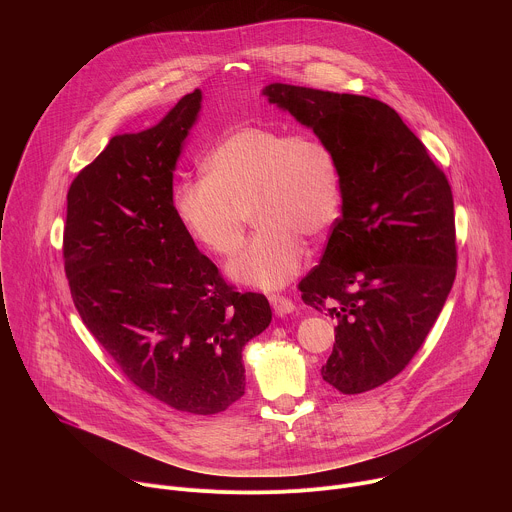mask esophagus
Wrapping results in <instances>:
<instances>
[{
    "label": "esophagus",
    "instance_id": "34e87169",
    "mask_svg": "<svg viewBox=\"0 0 512 512\" xmlns=\"http://www.w3.org/2000/svg\"><path fill=\"white\" fill-rule=\"evenodd\" d=\"M269 303H271L273 311H275L279 317H285V315H289V313L295 311V303H293L291 299L283 297V295H271V297H269Z\"/></svg>",
    "mask_w": 512,
    "mask_h": 512
}]
</instances>
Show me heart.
I'll use <instances>...</instances> for the list:
<instances>
[{
    "mask_svg": "<svg viewBox=\"0 0 512 512\" xmlns=\"http://www.w3.org/2000/svg\"><path fill=\"white\" fill-rule=\"evenodd\" d=\"M205 171L175 185L173 209L197 243L223 257L243 245L253 211L261 231L227 269L239 283L287 285L303 267V237L319 239L339 219L341 165L319 135L241 125L211 149Z\"/></svg>",
    "mask_w": 512,
    "mask_h": 512,
    "instance_id": "obj_1",
    "label": "heart"
}]
</instances>
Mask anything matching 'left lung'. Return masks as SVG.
Wrapping results in <instances>:
<instances>
[{"mask_svg": "<svg viewBox=\"0 0 512 512\" xmlns=\"http://www.w3.org/2000/svg\"><path fill=\"white\" fill-rule=\"evenodd\" d=\"M263 95L337 153L341 217L299 289L305 305L337 321L323 381L345 395L371 391L409 365L451 293V185L379 99L289 83H269Z\"/></svg>", "mask_w": 512, "mask_h": 512, "instance_id": "8db88e82", "label": "left lung"}]
</instances>
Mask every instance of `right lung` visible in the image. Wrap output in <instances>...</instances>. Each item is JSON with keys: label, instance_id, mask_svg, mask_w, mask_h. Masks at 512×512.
Instances as JSON below:
<instances>
[{"label": "right lung", "instance_id": "obj_1", "mask_svg": "<svg viewBox=\"0 0 512 512\" xmlns=\"http://www.w3.org/2000/svg\"><path fill=\"white\" fill-rule=\"evenodd\" d=\"M195 89L153 127L115 135L67 191L63 259L75 309L123 375L157 401L215 415L245 393L243 347L271 323L229 287L173 209Z\"/></svg>", "mask_w": 512, "mask_h": 512}]
</instances>
